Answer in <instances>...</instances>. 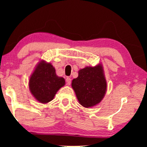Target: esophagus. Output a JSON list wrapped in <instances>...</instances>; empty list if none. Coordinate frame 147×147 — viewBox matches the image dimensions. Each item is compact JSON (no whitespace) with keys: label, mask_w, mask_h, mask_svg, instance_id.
Returning <instances> with one entry per match:
<instances>
[{"label":"esophagus","mask_w":147,"mask_h":147,"mask_svg":"<svg viewBox=\"0 0 147 147\" xmlns=\"http://www.w3.org/2000/svg\"><path fill=\"white\" fill-rule=\"evenodd\" d=\"M65 81H66V84H67V85H68V86H69L70 84H71V79H70L69 78H66V80H65Z\"/></svg>","instance_id":"1"}]
</instances>
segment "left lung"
Instances as JSON below:
<instances>
[{"label":"left lung","instance_id":"obj_1","mask_svg":"<svg viewBox=\"0 0 147 147\" xmlns=\"http://www.w3.org/2000/svg\"><path fill=\"white\" fill-rule=\"evenodd\" d=\"M71 87L79 103L85 108H92L100 103L105 96L107 82L103 66H87L79 70L78 77L72 80Z\"/></svg>","mask_w":147,"mask_h":147}]
</instances>
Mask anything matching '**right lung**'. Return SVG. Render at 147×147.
I'll use <instances>...</instances> for the list:
<instances>
[{
  "instance_id": "right-lung-1",
  "label": "right lung",
  "mask_w": 147,
  "mask_h": 147,
  "mask_svg": "<svg viewBox=\"0 0 147 147\" xmlns=\"http://www.w3.org/2000/svg\"><path fill=\"white\" fill-rule=\"evenodd\" d=\"M65 84V79L56 75L55 67L45 60H41L37 63L29 81L31 94L42 104L51 101L58 90Z\"/></svg>"
}]
</instances>
